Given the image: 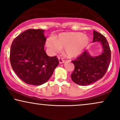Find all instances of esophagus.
<instances>
[{"label":"esophagus","mask_w":120,"mask_h":120,"mask_svg":"<svg viewBox=\"0 0 120 120\" xmlns=\"http://www.w3.org/2000/svg\"><path fill=\"white\" fill-rule=\"evenodd\" d=\"M58 59H59V63H60V64H61V63H64L65 60H64V58H63V57H60V56H59V57H58Z\"/></svg>","instance_id":"34e87169"}]
</instances>
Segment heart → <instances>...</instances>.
<instances>
[{
	"instance_id": "obj_1",
	"label": "heart",
	"mask_w": 120,
	"mask_h": 120,
	"mask_svg": "<svg viewBox=\"0 0 120 120\" xmlns=\"http://www.w3.org/2000/svg\"><path fill=\"white\" fill-rule=\"evenodd\" d=\"M89 43V38L81 33H67L59 35L55 41L49 39L47 46L53 52H57L62 49H65L69 57L79 55Z\"/></svg>"
}]
</instances>
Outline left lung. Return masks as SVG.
<instances>
[{"label": "left lung", "mask_w": 120, "mask_h": 120, "mask_svg": "<svg viewBox=\"0 0 120 120\" xmlns=\"http://www.w3.org/2000/svg\"><path fill=\"white\" fill-rule=\"evenodd\" d=\"M93 42H100L103 46V53L99 56L92 57L86 51L74 60V70L71 78L74 83L86 86L98 81L105 75L109 66L111 51L105 37L94 30Z\"/></svg>", "instance_id": "8db88e82"}]
</instances>
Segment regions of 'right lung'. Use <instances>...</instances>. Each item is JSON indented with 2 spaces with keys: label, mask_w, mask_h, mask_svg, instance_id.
Masks as SVG:
<instances>
[{
  "label": "right lung",
  "mask_w": 120,
  "mask_h": 120,
  "mask_svg": "<svg viewBox=\"0 0 120 120\" xmlns=\"http://www.w3.org/2000/svg\"><path fill=\"white\" fill-rule=\"evenodd\" d=\"M43 32L41 29L26 30L13 40L11 47L12 69L21 80L34 86L46 83L59 63L56 56L47 55Z\"/></svg>",
  "instance_id": "1"
}]
</instances>
